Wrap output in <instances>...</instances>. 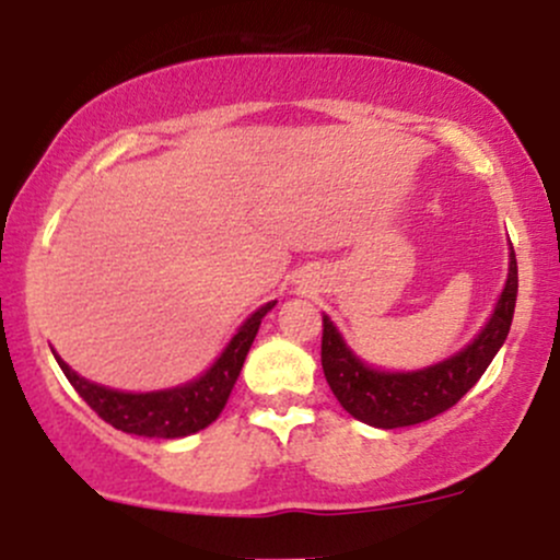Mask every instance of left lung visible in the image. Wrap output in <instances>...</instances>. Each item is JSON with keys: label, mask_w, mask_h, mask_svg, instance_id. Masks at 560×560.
<instances>
[{"label": "left lung", "mask_w": 560, "mask_h": 560, "mask_svg": "<svg viewBox=\"0 0 560 560\" xmlns=\"http://www.w3.org/2000/svg\"><path fill=\"white\" fill-rule=\"evenodd\" d=\"M516 292L518 268L516 253L511 247L505 289L477 339L447 361L429 365L423 371H408V374H389V371L365 365L345 345L342 334L337 331L331 318L324 316L320 365H324V376L334 397L352 419L378 429L413 427V423L445 413L479 382L487 365L503 347L508 331H511L513 311H516Z\"/></svg>", "instance_id": "8db88e82"}]
</instances>
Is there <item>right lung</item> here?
<instances>
[{
	"instance_id": "add662e5",
	"label": "right lung",
	"mask_w": 560,
	"mask_h": 560,
	"mask_svg": "<svg viewBox=\"0 0 560 560\" xmlns=\"http://www.w3.org/2000/svg\"><path fill=\"white\" fill-rule=\"evenodd\" d=\"M273 305L276 302H268V305L258 307L240 326V331L234 334V339L221 352V358L202 376L184 384V387L139 392V395L107 389L102 384L86 382L55 350L52 352L57 363H60L62 374L68 376L73 389L79 392L102 421L128 434L176 440V436H189L199 432V429L210 427L221 416L223 405H226L231 389L236 384V376H240L244 365V358H247L249 347H253L255 334L260 329V320Z\"/></svg>"
}]
</instances>
